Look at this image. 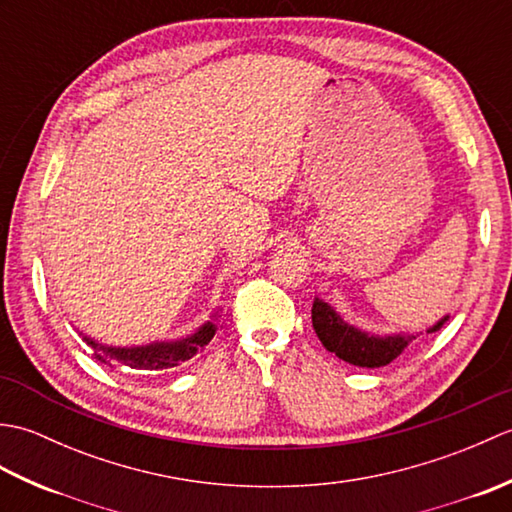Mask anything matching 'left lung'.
Masks as SVG:
<instances>
[{"mask_svg":"<svg viewBox=\"0 0 512 512\" xmlns=\"http://www.w3.org/2000/svg\"><path fill=\"white\" fill-rule=\"evenodd\" d=\"M449 317L440 319L429 332H438ZM312 328L317 332L319 341L328 352H334L341 361L356 367H383L394 361L396 356L405 352V347L416 339L413 334H394V336H374L354 325L345 323L341 314H336L332 306L323 299L314 297L312 303Z\"/></svg>","mask_w":512,"mask_h":512,"instance_id":"8db88e82","label":"left lung"}]
</instances>
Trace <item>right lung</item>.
Returning <instances> with one entry per match:
<instances>
[{
    "label": "right lung",
    "instance_id": "obj_1",
    "mask_svg": "<svg viewBox=\"0 0 512 512\" xmlns=\"http://www.w3.org/2000/svg\"><path fill=\"white\" fill-rule=\"evenodd\" d=\"M215 330V321H206L202 328H198V332L187 336V339L160 341L138 347L103 345L88 339V336H85V341L94 350V358H99L105 365H125L129 369H143V372H162V369L176 367L193 358L204 345H209Z\"/></svg>",
    "mask_w": 512,
    "mask_h": 512
}]
</instances>
